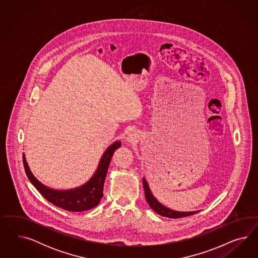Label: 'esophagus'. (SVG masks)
Wrapping results in <instances>:
<instances>
[{
  "instance_id": "34e87169",
  "label": "esophagus",
  "mask_w": 258,
  "mask_h": 258,
  "mask_svg": "<svg viewBox=\"0 0 258 258\" xmlns=\"http://www.w3.org/2000/svg\"><path fill=\"white\" fill-rule=\"evenodd\" d=\"M136 139V136L135 135H133V134H128L127 135V137H126V140H127V142H131V143H133V142H134V140Z\"/></svg>"
}]
</instances>
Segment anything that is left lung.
<instances>
[{
    "mask_svg": "<svg viewBox=\"0 0 258 258\" xmlns=\"http://www.w3.org/2000/svg\"><path fill=\"white\" fill-rule=\"evenodd\" d=\"M143 185H144V190H145L146 200L149 203V206L151 207V209H153V211L156 212L157 214H159L163 217L170 218V219H179V218L188 217V216H191V215H194L196 213H198V212L173 211L169 208H166L165 206L159 203L154 198V196L152 195V193L149 189V184H148L147 180H145V178H143Z\"/></svg>",
    "mask_w": 258,
    "mask_h": 258,
    "instance_id": "8db88e82",
    "label": "left lung"
}]
</instances>
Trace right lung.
<instances>
[{"label": "right lung", "instance_id": "right-lung-1", "mask_svg": "<svg viewBox=\"0 0 258 258\" xmlns=\"http://www.w3.org/2000/svg\"><path fill=\"white\" fill-rule=\"evenodd\" d=\"M121 147V143L117 141L109 146L103 154L98 164L96 171L84 185L71 190H54L47 187L35 178L26 163L24 154V166L27 178L32 184L37 188L41 195L43 196L49 203H53L56 207L71 212H82L90 210L95 207L103 197L104 181L109 168V163L114 151Z\"/></svg>", "mask_w": 258, "mask_h": 258}]
</instances>
